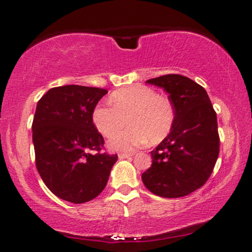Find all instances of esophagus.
<instances>
[{"instance_id":"1","label":"esophagus","mask_w":252,"mask_h":252,"mask_svg":"<svg viewBox=\"0 0 252 252\" xmlns=\"http://www.w3.org/2000/svg\"><path fill=\"white\" fill-rule=\"evenodd\" d=\"M131 156H134V153H121V154H118V157H120L121 159H123V158H130V157Z\"/></svg>"}]
</instances>
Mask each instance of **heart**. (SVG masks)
<instances>
[{
    "label": "heart",
    "mask_w": 252,
    "mask_h": 252,
    "mask_svg": "<svg viewBox=\"0 0 252 252\" xmlns=\"http://www.w3.org/2000/svg\"><path fill=\"white\" fill-rule=\"evenodd\" d=\"M111 105L99 104L93 111V122L99 134L109 137L126 124L130 128L109 139L110 149L132 151L149 139L157 143L170 132L174 108L169 99L150 88L134 86L118 90L110 96Z\"/></svg>",
    "instance_id": "obj_1"
}]
</instances>
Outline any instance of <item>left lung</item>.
Here are the masks:
<instances>
[{
	"label": "left lung",
	"instance_id": "left-lung-1",
	"mask_svg": "<svg viewBox=\"0 0 252 252\" xmlns=\"http://www.w3.org/2000/svg\"><path fill=\"white\" fill-rule=\"evenodd\" d=\"M147 83L169 94L175 118L170 134L151 151L153 164L142 175L151 192L165 198L189 195L204 186L220 154L217 115L202 86L177 74Z\"/></svg>",
	"mask_w": 252,
	"mask_h": 252
}]
</instances>
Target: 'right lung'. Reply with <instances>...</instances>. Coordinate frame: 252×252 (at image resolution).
Wrapping results in <instances>:
<instances>
[{
    "label": "right lung",
    "mask_w": 252,
    "mask_h": 252,
    "mask_svg": "<svg viewBox=\"0 0 252 252\" xmlns=\"http://www.w3.org/2000/svg\"><path fill=\"white\" fill-rule=\"evenodd\" d=\"M108 90L63 86L48 90L36 107L32 142L36 168L54 195L86 203L103 191L117 155L101 153L103 136L93 111Z\"/></svg>",
    "instance_id": "obj_1"
}]
</instances>
